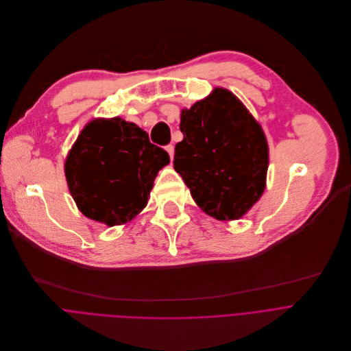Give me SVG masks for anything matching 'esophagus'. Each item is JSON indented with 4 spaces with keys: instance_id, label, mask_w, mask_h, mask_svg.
Wrapping results in <instances>:
<instances>
[{
    "instance_id": "1",
    "label": "esophagus",
    "mask_w": 351,
    "mask_h": 351,
    "mask_svg": "<svg viewBox=\"0 0 351 351\" xmlns=\"http://www.w3.org/2000/svg\"><path fill=\"white\" fill-rule=\"evenodd\" d=\"M166 151H167V154L170 155V159L173 160V158H174V147H173V145H167V147H166Z\"/></svg>"
}]
</instances>
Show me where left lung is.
<instances>
[{
    "label": "left lung",
    "instance_id": "left-lung-1",
    "mask_svg": "<svg viewBox=\"0 0 351 351\" xmlns=\"http://www.w3.org/2000/svg\"><path fill=\"white\" fill-rule=\"evenodd\" d=\"M180 130L174 170L195 203L220 221L243 217L265 189L268 144L260 123L237 95L216 87L181 110Z\"/></svg>",
    "mask_w": 351,
    "mask_h": 351
}]
</instances>
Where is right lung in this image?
Returning <instances> with one entry per match:
<instances>
[{
  "label": "right lung",
  "mask_w": 351,
  "mask_h": 351,
  "mask_svg": "<svg viewBox=\"0 0 351 351\" xmlns=\"http://www.w3.org/2000/svg\"><path fill=\"white\" fill-rule=\"evenodd\" d=\"M170 163L149 135L121 117L93 119L64 160L70 195L80 212L108 227L131 221L148 203L154 181Z\"/></svg>",
  "instance_id": "obj_1"
}]
</instances>
